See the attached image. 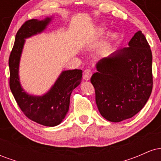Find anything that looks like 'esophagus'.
<instances>
[{
	"instance_id": "34e87169",
	"label": "esophagus",
	"mask_w": 161,
	"mask_h": 161,
	"mask_svg": "<svg viewBox=\"0 0 161 161\" xmlns=\"http://www.w3.org/2000/svg\"><path fill=\"white\" fill-rule=\"evenodd\" d=\"M92 75V72L91 69H86L84 70V72H83V79L86 81H88L89 80L90 78H91Z\"/></svg>"
}]
</instances>
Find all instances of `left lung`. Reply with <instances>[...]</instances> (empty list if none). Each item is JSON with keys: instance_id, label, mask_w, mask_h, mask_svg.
<instances>
[{"instance_id": "obj_1", "label": "left lung", "mask_w": 161, "mask_h": 161, "mask_svg": "<svg viewBox=\"0 0 161 161\" xmlns=\"http://www.w3.org/2000/svg\"><path fill=\"white\" fill-rule=\"evenodd\" d=\"M96 69L91 82L100 114L107 120H125L144 108L152 91V53L141 31L128 47L101 59Z\"/></svg>"}]
</instances>
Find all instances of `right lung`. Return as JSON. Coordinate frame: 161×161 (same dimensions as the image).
I'll use <instances>...</instances> for the list:
<instances>
[{
  "label": "right lung",
  "mask_w": 161,
  "mask_h": 161,
  "mask_svg": "<svg viewBox=\"0 0 161 161\" xmlns=\"http://www.w3.org/2000/svg\"><path fill=\"white\" fill-rule=\"evenodd\" d=\"M51 21L30 19L25 22L16 35L15 42L9 58L10 88L16 103L23 114L31 120L45 126L60 124L69 110L70 95L81 83L82 71L73 69L63 71L47 93L42 96L26 93L20 85L19 65L25 38L42 32Z\"/></svg>",
  "instance_id": "obj_1"
}]
</instances>
